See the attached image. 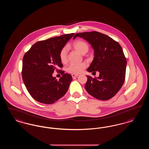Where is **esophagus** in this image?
<instances>
[{
  "mask_svg": "<svg viewBox=\"0 0 149 149\" xmlns=\"http://www.w3.org/2000/svg\"><path fill=\"white\" fill-rule=\"evenodd\" d=\"M71 75H72V78H77L78 76H79L78 75H77V74H72Z\"/></svg>",
  "mask_w": 149,
  "mask_h": 149,
  "instance_id": "esophagus-1",
  "label": "esophagus"
}]
</instances>
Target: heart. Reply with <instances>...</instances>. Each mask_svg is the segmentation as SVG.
Instances as JSON below:
<instances>
[{"mask_svg": "<svg viewBox=\"0 0 149 149\" xmlns=\"http://www.w3.org/2000/svg\"><path fill=\"white\" fill-rule=\"evenodd\" d=\"M73 49L77 50L81 54H85L89 50V45L83 40H77L72 43ZM59 57L63 63H66L68 60V49L66 47H63L59 52ZM87 65L85 63L80 64H70L67 68V71L71 74H78L81 73L86 68Z\"/></svg>", "mask_w": 149, "mask_h": 149, "instance_id": "b5f03b06", "label": "heart"}]
</instances>
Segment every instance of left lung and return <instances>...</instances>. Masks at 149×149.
<instances>
[{"label": "left lung", "instance_id": "1", "mask_svg": "<svg viewBox=\"0 0 149 149\" xmlns=\"http://www.w3.org/2000/svg\"><path fill=\"white\" fill-rule=\"evenodd\" d=\"M77 37L86 40L94 50L93 60L87 71L99 72L98 78L86 75V92L99 100L112 98L125 80L127 61L120 45L108 36L96 31L78 33L73 38Z\"/></svg>", "mask_w": 149, "mask_h": 149}]
</instances>
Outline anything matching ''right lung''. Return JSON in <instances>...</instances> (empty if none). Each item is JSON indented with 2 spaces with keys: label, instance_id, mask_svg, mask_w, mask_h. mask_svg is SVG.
Segmentation results:
<instances>
[{
  "label": "right lung",
  "instance_id": "right-lung-1",
  "mask_svg": "<svg viewBox=\"0 0 149 149\" xmlns=\"http://www.w3.org/2000/svg\"><path fill=\"white\" fill-rule=\"evenodd\" d=\"M75 33L50 38L35 43L24 54L22 61V79L31 97L38 102L52 104L67 92L72 80L64 74L57 81L52 74L63 65L59 52Z\"/></svg>",
  "mask_w": 149,
  "mask_h": 149
}]
</instances>
